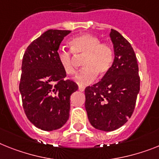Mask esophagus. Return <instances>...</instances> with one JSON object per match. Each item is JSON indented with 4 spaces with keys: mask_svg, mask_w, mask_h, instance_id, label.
Segmentation results:
<instances>
[{
    "mask_svg": "<svg viewBox=\"0 0 159 159\" xmlns=\"http://www.w3.org/2000/svg\"><path fill=\"white\" fill-rule=\"evenodd\" d=\"M78 90H79L80 91H84V90H85V86H78Z\"/></svg>",
    "mask_w": 159,
    "mask_h": 159,
    "instance_id": "34e87169",
    "label": "esophagus"
}]
</instances>
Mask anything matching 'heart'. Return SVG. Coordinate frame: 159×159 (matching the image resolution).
<instances>
[{"label": "heart", "mask_w": 159, "mask_h": 159, "mask_svg": "<svg viewBox=\"0 0 159 159\" xmlns=\"http://www.w3.org/2000/svg\"><path fill=\"white\" fill-rule=\"evenodd\" d=\"M70 50H61L57 54L60 65L65 73L72 75L75 73V57H84L83 69L76 74L74 80L79 85H86L108 73L113 61L114 51L107 43H101L98 37L89 34H80L69 43Z\"/></svg>", "instance_id": "obj_1"}]
</instances>
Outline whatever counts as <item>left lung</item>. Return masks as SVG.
<instances>
[{"mask_svg":"<svg viewBox=\"0 0 159 159\" xmlns=\"http://www.w3.org/2000/svg\"><path fill=\"white\" fill-rule=\"evenodd\" d=\"M115 59L102 80L85 89L87 116L91 125L102 131L120 128L132 116L140 91L139 69L131 44L111 29Z\"/></svg>","mask_w":159,"mask_h":159,"instance_id":"obj_1","label":"left lung"}]
</instances>
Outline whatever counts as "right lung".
<instances>
[{"instance_id":"obj_1","label":"right lung","mask_w":159,"mask_h":159,"mask_svg":"<svg viewBox=\"0 0 159 159\" xmlns=\"http://www.w3.org/2000/svg\"><path fill=\"white\" fill-rule=\"evenodd\" d=\"M70 30H48L34 39L23 55L19 90L28 120L39 129L52 131L67 122L70 96L78 86L65 80L57 54Z\"/></svg>"}]
</instances>
